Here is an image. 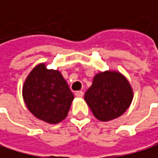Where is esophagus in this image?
Listing matches in <instances>:
<instances>
[{
    "instance_id": "obj_1",
    "label": "esophagus",
    "mask_w": 158,
    "mask_h": 158,
    "mask_svg": "<svg viewBox=\"0 0 158 158\" xmlns=\"http://www.w3.org/2000/svg\"><path fill=\"white\" fill-rule=\"evenodd\" d=\"M83 95H84V93H83L82 91H78V92L76 93V96H77V98H81Z\"/></svg>"
}]
</instances>
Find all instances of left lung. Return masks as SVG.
<instances>
[{
    "label": "left lung",
    "instance_id": "1",
    "mask_svg": "<svg viewBox=\"0 0 158 158\" xmlns=\"http://www.w3.org/2000/svg\"><path fill=\"white\" fill-rule=\"evenodd\" d=\"M133 99V90L127 77L117 70L97 73L84 100L94 116L106 122L123 115Z\"/></svg>",
    "mask_w": 158,
    "mask_h": 158
}]
</instances>
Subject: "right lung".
<instances>
[{"label":"right lung","instance_id":"add662e5","mask_svg":"<svg viewBox=\"0 0 158 158\" xmlns=\"http://www.w3.org/2000/svg\"><path fill=\"white\" fill-rule=\"evenodd\" d=\"M22 95L29 112L49 124L64 120L74 100L61 72L48 69L45 63L38 64L29 72L23 84Z\"/></svg>","mask_w":158,"mask_h":158}]
</instances>
